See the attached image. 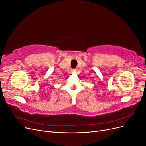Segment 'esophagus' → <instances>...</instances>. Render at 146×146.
I'll return each instance as SVG.
<instances>
[{"label":"esophagus","instance_id":"esophagus-1","mask_svg":"<svg viewBox=\"0 0 146 146\" xmlns=\"http://www.w3.org/2000/svg\"><path fill=\"white\" fill-rule=\"evenodd\" d=\"M71 72H72V73H76V69H72L71 70Z\"/></svg>","mask_w":146,"mask_h":146}]
</instances>
